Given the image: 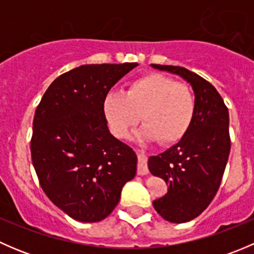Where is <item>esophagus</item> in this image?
I'll return each mask as SVG.
<instances>
[{"label": "esophagus", "mask_w": 254, "mask_h": 254, "mask_svg": "<svg viewBox=\"0 0 254 254\" xmlns=\"http://www.w3.org/2000/svg\"><path fill=\"white\" fill-rule=\"evenodd\" d=\"M148 173L147 162H146V156L145 153L139 152V161H137V175L139 176H146Z\"/></svg>", "instance_id": "1"}]
</instances>
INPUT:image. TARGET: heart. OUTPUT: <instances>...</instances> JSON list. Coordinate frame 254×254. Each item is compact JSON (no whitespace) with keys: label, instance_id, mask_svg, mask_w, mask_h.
<instances>
[{"label":"heart","instance_id":"1","mask_svg":"<svg viewBox=\"0 0 254 254\" xmlns=\"http://www.w3.org/2000/svg\"><path fill=\"white\" fill-rule=\"evenodd\" d=\"M195 108V96L188 84L160 73L135 79L124 93L109 92L103 101L104 115L115 136H127L141 115L143 136L166 143L187 134Z\"/></svg>","mask_w":254,"mask_h":254}]
</instances>
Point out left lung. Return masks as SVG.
<instances>
[{
  "label": "left lung",
  "mask_w": 254,
  "mask_h": 254,
  "mask_svg": "<svg viewBox=\"0 0 254 254\" xmlns=\"http://www.w3.org/2000/svg\"><path fill=\"white\" fill-rule=\"evenodd\" d=\"M189 82L196 108L187 134L175 146L148 158V170L170 186L153 207L170 222L195 219L209 206L221 184L231 150L229 109L214 86L179 66L152 65Z\"/></svg>",
  "instance_id": "obj_1"
}]
</instances>
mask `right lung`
I'll return each mask as SVG.
<instances>
[{
  "label": "right lung",
  "instance_id": "right-lung-1",
  "mask_svg": "<svg viewBox=\"0 0 254 254\" xmlns=\"http://www.w3.org/2000/svg\"><path fill=\"white\" fill-rule=\"evenodd\" d=\"M137 63L82 65L49 86L33 119L30 155L42 189L72 219L97 222L136 175L130 146L109 132L103 101Z\"/></svg>",
  "mask_w": 254,
  "mask_h": 254
}]
</instances>
